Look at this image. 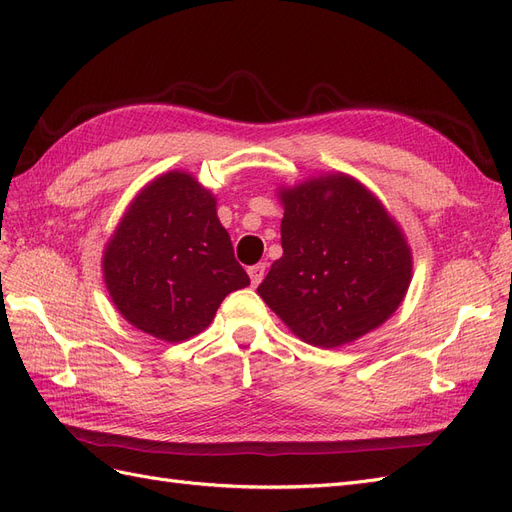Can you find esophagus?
<instances>
[{
  "instance_id": "esophagus-1",
  "label": "esophagus",
  "mask_w": 512,
  "mask_h": 512,
  "mask_svg": "<svg viewBox=\"0 0 512 512\" xmlns=\"http://www.w3.org/2000/svg\"><path fill=\"white\" fill-rule=\"evenodd\" d=\"M265 262H258V265L247 269V273H250V280H252V286H258L262 282V277H265Z\"/></svg>"
}]
</instances>
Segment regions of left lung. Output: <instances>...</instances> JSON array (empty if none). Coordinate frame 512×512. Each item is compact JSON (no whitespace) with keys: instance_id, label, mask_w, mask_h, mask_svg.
<instances>
[{"instance_id":"left-lung-1","label":"left lung","mask_w":512,"mask_h":512,"mask_svg":"<svg viewBox=\"0 0 512 512\" xmlns=\"http://www.w3.org/2000/svg\"><path fill=\"white\" fill-rule=\"evenodd\" d=\"M284 256L258 294L286 327L318 348H339L389 320L412 280L404 232L363 183L318 175L277 192Z\"/></svg>"}]
</instances>
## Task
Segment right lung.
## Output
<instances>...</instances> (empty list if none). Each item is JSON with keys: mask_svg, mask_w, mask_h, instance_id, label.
<instances>
[{"mask_svg": "<svg viewBox=\"0 0 512 512\" xmlns=\"http://www.w3.org/2000/svg\"><path fill=\"white\" fill-rule=\"evenodd\" d=\"M102 271L119 314L170 344L205 331L226 294L250 286L215 196L183 170L136 194L106 243Z\"/></svg>", "mask_w": 512, "mask_h": 512, "instance_id": "1", "label": "right lung"}]
</instances>
